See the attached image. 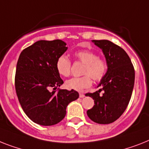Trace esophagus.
I'll return each instance as SVG.
<instances>
[{"label": "esophagus", "mask_w": 149, "mask_h": 149, "mask_svg": "<svg viewBox=\"0 0 149 149\" xmlns=\"http://www.w3.org/2000/svg\"><path fill=\"white\" fill-rule=\"evenodd\" d=\"M84 96H85V95H84V94H82V93H80V94H79V97H81V98H83V97H84Z\"/></svg>", "instance_id": "1"}]
</instances>
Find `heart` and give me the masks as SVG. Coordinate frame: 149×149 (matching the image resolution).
Instances as JSON below:
<instances>
[{"instance_id": "obj_1", "label": "heart", "mask_w": 149, "mask_h": 149, "mask_svg": "<svg viewBox=\"0 0 149 149\" xmlns=\"http://www.w3.org/2000/svg\"><path fill=\"white\" fill-rule=\"evenodd\" d=\"M74 57L80 62L84 64L81 77H72L65 82L66 88L81 91L91 85V78L95 81H101L106 75L108 69L107 62L104 58L98 57L96 52L91 50H80L74 52ZM55 67L60 75L69 76L72 63L65 55H60L56 60Z\"/></svg>"}]
</instances>
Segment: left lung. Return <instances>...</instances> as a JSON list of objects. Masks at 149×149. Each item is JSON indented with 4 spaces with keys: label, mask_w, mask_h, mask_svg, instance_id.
<instances>
[{
    "label": "left lung",
    "mask_w": 149,
    "mask_h": 149,
    "mask_svg": "<svg viewBox=\"0 0 149 149\" xmlns=\"http://www.w3.org/2000/svg\"><path fill=\"white\" fill-rule=\"evenodd\" d=\"M92 42L104 52L108 69L97 85L100 89L85 94L94 100V106L87 114L97 123L109 124L119 119L127 107L133 90L135 70L129 55L119 45L106 39Z\"/></svg>",
    "instance_id": "obj_1"
}]
</instances>
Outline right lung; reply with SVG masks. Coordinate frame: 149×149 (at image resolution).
<instances>
[{"label":"right lung","instance_id":"right-lung-1","mask_svg":"<svg viewBox=\"0 0 149 149\" xmlns=\"http://www.w3.org/2000/svg\"><path fill=\"white\" fill-rule=\"evenodd\" d=\"M67 49L60 39L39 40L23 49L17 61V97L26 116L42 126L58 123L65 116L68 104L79 97L74 90L54 91L64 83L55 67L56 60Z\"/></svg>","mask_w":149,"mask_h":149}]
</instances>
